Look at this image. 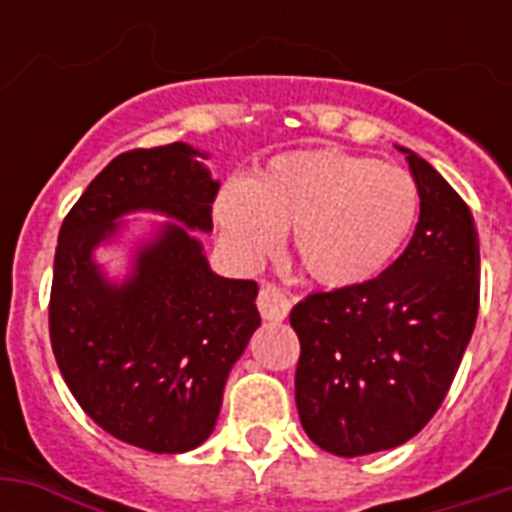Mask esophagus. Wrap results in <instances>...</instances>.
Listing matches in <instances>:
<instances>
[{
    "label": "esophagus",
    "mask_w": 512,
    "mask_h": 512,
    "mask_svg": "<svg viewBox=\"0 0 512 512\" xmlns=\"http://www.w3.org/2000/svg\"><path fill=\"white\" fill-rule=\"evenodd\" d=\"M257 308H260V316L268 321H284L287 319L289 308H292V297L284 292L276 284H263L260 287V295H257Z\"/></svg>",
    "instance_id": "obj_1"
}]
</instances>
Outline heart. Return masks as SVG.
Instances as JSON below:
<instances>
[{
    "label": "heart",
    "mask_w": 512,
    "mask_h": 512,
    "mask_svg": "<svg viewBox=\"0 0 512 512\" xmlns=\"http://www.w3.org/2000/svg\"><path fill=\"white\" fill-rule=\"evenodd\" d=\"M420 212L412 175L340 148L273 156L215 199L225 247L257 263L289 228V257L319 287L366 284L404 247Z\"/></svg>",
    "instance_id": "b5f03b06"
}]
</instances>
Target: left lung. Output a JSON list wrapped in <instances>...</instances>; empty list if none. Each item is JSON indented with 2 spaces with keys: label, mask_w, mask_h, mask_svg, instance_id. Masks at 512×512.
<instances>
[{
  "label": "left lung",
  "mask_w": 512,
  "mask_h": 512,
  "mask_svg": "<svg viewBox=\"0 0 512 512\" xmlns=\"http://www.w3.org/2000/svg\"><path fill=\"white\" fill-rule=\"evenodd\" d=\"M404 151L420 220L377 279L313 292L292 308L300 337L295 401L313 444L337 457L417 436L446 398L478 316L481 252L468 204L422 156Z\"/></svg>",
  "instance_id": "1"
}]
</instances>
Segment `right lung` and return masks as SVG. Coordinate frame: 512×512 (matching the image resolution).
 <instances>
[{
    "label": "right lung",
    "instance_id": "right-lung-1",
    "mask_svg": "<svg viewBox=\"0 0 512 512\" xmlns=\"http://www.w3.org/2000/svg\"><path fill=\"white\" fill-rule=\"evenodd\" d=\"M188 143L116 156L60 225L50 295L58 369L84 412L124 444L156 454L196 449L215 430L233 364L260 327L249 279L209 268L193 231H212V180ZM132 211L171 217L111 282L94 249Z\"/></svg>",
    "mask_w": 512,
    "mask_h": 512
}]
</instances>
